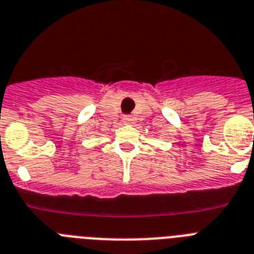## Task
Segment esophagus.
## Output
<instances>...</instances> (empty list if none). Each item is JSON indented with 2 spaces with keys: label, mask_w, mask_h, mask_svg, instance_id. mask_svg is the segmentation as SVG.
Instances as JSON below:
<instances>
[{
  "label": "esophagus",
  "mask_w": 254,
  "mask_h": 254,
  "mask_svg": "<svg viewBox=\"0 0 254 254\" xmlns=\"http://www.w3.org/2000/svg\"><path fill=\"white\" fill-rule=\"evenodd\" d=\"M123 123L125 124V125H131V124H134V117L133 116H124Z\"/></svg>",
  "instance_id": "1"
}]
</instances>
